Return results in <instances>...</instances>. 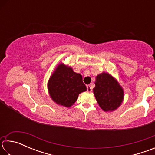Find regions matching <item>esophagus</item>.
Segmentation results:
<instances>
[{
    "label": "esophagus",
    "mask_w": 155,
    "mask_h": 155,
    "mask_svg": "<svg viewBox=\"0 0 155 155\" xmlns=\"http://www.w3.org/2000/svg\"><path fill=\"white\" fill-rule=\"evenodd\" d=\"M87 90L88 92H91V91H92V87H91V85H87Z\"/></svg>",
    "instance_id": "1"
}]
</instances>
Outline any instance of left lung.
<instances>
[{"instance_id": "8db88e82", "label": "left lung", "mask_w": 155, "mask_h": 155, "mask_svg": "<svg viewBox=\"0 0 155 155\" xmlns=\"http://www.w3.org/2000/svg\"><path fill=\"white\" fill-rule=\"evenodd\" d=\"M94 94L99 106L104 111L116 109L124 98V91L119 83L105 72L96 77Z\"/></svg>"}]
</instances>
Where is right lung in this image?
Masks as SVG:
<instances>
[{
    "mask_svg": "<svg viewBox=\"0 0 155 155\" xmlns=\"http://www.w3.org/2000/svg\"><path fill=\"white\" fill-rule=\"evenodd\" d=\"M48 87L51 98L59 105L71 107L78 94L87 90L82 76L70 67L59 65L48 81Z\"/></svg>",
    "mask_w": 155,
    "mask_h": 155,
    "instance_id": "obj_1",
    "label": "right lung"
}]
</instances>
